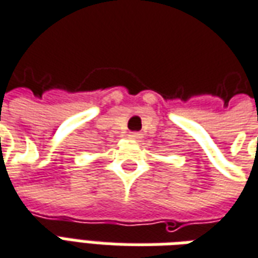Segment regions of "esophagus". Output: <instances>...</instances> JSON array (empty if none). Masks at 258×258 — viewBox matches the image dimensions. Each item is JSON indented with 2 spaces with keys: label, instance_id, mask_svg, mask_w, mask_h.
<instances>
[{
  "label": "esophagus",
  "instance_id": "esophagus-1",
  "mask_svg": "<svg viewBox=\"0 0 258 258\" xmlns=\"http://www.w3.org/2000/svg\"><path fill=\"white\" fill-rule=\"evenodd\" d=\"M128 137H130V140H133V141H140V138H141V134H140V133H131Z\"/></svg>",
  "mask_w": 258,
  "mask_h": 258
}]
</instances>
